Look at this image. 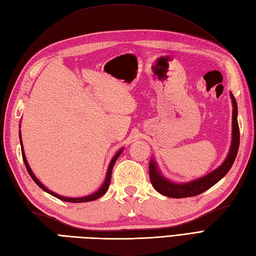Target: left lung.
I'll return each instance as SVG.
<instances>
[{
	"instance_id": "obj_1",
	"label": "left lung",
	"mask_w": 256,
	"mask_h": 256,
	"mask_svg": "<svg viewBox=\"0 0 256 256\" xmlns=\"http://www.w3.org/2000/svg\"><path fill=\"white\" fill-rule=\"evenodd\" d=\"M230 96L232 100V140L229 153H228L226 158L222 164L216 168L214 170L206 174V176L200 177L192 180L189 182H182L177 184L170 182V179L162 176L160 172L157 162L154 158H152L150 162V179L153 187L160 194L167 196L170 198H187V197H194L202 194L206 190L211 188L214 184L218 182L220 179L224 178L226 172L230 170L233 162L236 160V157L238 154V145H240V131H238V104L236 98L233 96L232 92H230Z\"/></svg>"
}]
</instances>
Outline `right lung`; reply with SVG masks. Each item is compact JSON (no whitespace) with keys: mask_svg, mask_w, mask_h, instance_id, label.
I'll return each instance as SVG.
<instances>
[{"mask_svg":"<svg viewBox=\"0 0 256 256\" xmlns=\"http://www.w3.org/2000/svg\"><path fill=\"white\" fill-rule=\"evenodd\" d=\"M20 148H22V156H23V160H24V164H25V166H26V170H27V172H28L30 176L32 177V180H34V182H36L37 186H40V188H42V190H44V192H48L50 194L54 196V197H56V198L60 199V200H62V201H67V202H76V204H78V202H88V201H94V200H96V199H98V198L102 197V196L106 194V192L108 190V186H110L111 175H112V168H113L114 164H116V160L118 158V156L121 155V153H122L123 150H124V148H120V150L116 152V154L113 156V158L111 160L110 164H108V167L106 176V179H104V182L102 184V186H101L99 189H98L96 192H94L92 194H89V196H86V197H80V198H69V197H64V196H60V194H56V192H52V190L48 189L46 186H44V184H42L40 180H38L37 177L34 175V172H32V170H30V165H28V162H27V160H26V156H25V153H24L23 142H22V134H20Z\"/></svg>","mask_w":256,"mask_h":256,"instance_id":"add662e5","label":"right lung"}]
</instances>
